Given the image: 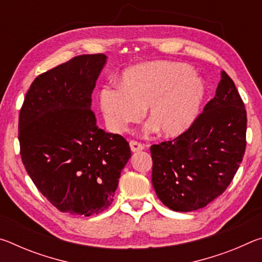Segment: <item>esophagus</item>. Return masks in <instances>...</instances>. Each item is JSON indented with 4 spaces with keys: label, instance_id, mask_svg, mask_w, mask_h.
<instances>
[{
    "label": "esophagus",
    "instance_id": "34e87169",
    "mask_svg": "<svg viewBox=\"0 0 262 262\" xmlns=\"http://www.w3.org/2000/svg\"><path fill=\"white\" fill-rule=\"evenodd\" d=\"M130 149L133 152H137V151H141V150L144 149V145L140 143V142L137 141H130Z\"/></svg>",
    "mask_w": 262,
    "mask_h": 262
}]
</instances>
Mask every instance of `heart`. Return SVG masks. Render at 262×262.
Returning <instances> with one entry per match:
<instances>
[{
	"label": "heart",
	"mask_w": 262,
	"mask_h": 262,
	"mask_svg": "<svg viewBox=\"0 0 262 262\" xmlns=\"http://www.w3.org/2000/svg\"><path fill=\"white\" fill-rule=\"evenodd\" d=\"M206 96L205 84L188 66L157 61L128 68L118 86H105L99 94L106 125L113 133H123L140 120L142 110L164 137L187 132L200 113Z\"/></svg>",
	"instance_id": "obj_1"
}]
</instances>
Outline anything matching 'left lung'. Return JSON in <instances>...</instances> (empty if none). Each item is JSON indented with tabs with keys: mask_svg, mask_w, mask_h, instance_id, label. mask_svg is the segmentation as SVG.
Here are the masks:
<instances>
[{
	"mask_svg": "<svg viewBox=\"0 0 262 262\" xmlns=\"http://www.w3.org/2000/svg\"><path fill=\"white\" fill-rule=\"evenodd\" d=\"M246 110L231 77L222 72L214 98L187 132L152 144L151 181L174 211L206 207L231 184L246 148Z\"/></svg>",
	"mask_w": 262,
	"mask_h": 262,
	"instance_id": "1",
	"label": "left lung"
}]
</instances>
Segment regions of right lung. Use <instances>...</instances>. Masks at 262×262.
Wrapping results in <instances>:
<instances>
[{"label": "right lung", "instance_id": "add662e5", "mask_svg": "<svg viewBox=\"0 0 262 262\" xmlns=\"http://www.w3.org/2000/svg\"><path fill=\"white\" fill-rule=\"evenodd\" d=\"M105 54L75 56L31 84L19 111L18 140L25 170L60 211L79 216L110 207L129 143L97 126L91 95Z\"/></svg>", "mask_w": 262, "mask_h": 262}]
</instances>
